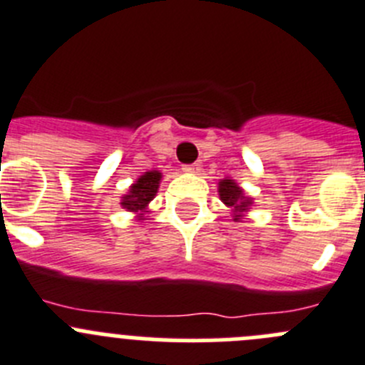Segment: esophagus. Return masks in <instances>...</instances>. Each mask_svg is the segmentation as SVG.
<instances>
[{"instance_id": "34e87169", "label": "esophagus", "mask_w": 365, "mask_h": 365, "mask_svg": "<svg viewBox=\"0 0 365 365\" xmlns=\"http://www.w3.org/2000/svg\"><path fill=\"white\" fill-rule=\"evenodd\" d=\"M182 170L188 173H199L200 172V165L199 163H192V165H185L182 166Z\"/></svg>"}]
</instances>
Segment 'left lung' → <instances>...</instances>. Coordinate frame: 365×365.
I'll return each instance as SVG.
<instances>
[{"mask_svg": "<svg viewBox=\"0 0 365 365\" xmlns=\"http://www.w3.org/2000/svg\"><path fill=\"white\" fill-rule=\"evenodd\" d=\"M218 193H220V199L225 206L232 207L235 210V220L242 217V211L247 210L251 206V199L244 195L242 188H238V185L235 180L231 179H224L220 180V185H218Z\"/></svg>", "mask_w": 365, "mask_h": 365, "instance_id": "1", "label": "left lung"}]
</instances>
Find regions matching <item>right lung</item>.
I'll use <instances>...</instances> for the list:
<instances>
[{
	"instance_id": "1",
	"label": "right lung",
	"mask_w": 365,
	"mask_h": 365,
	"mask_svg": "<svg viewBox=\"0 0 365 365\" xmlns=\"http://www.w3.org/2000/svg\"><path fill=\"white\" fill-rule=\"evenodd\" d=\"M159 180H161V173H159L158 170L145 172V175H141L140 179L130 186V192H128V195L123 197L121 206L127 207L128 211H143L145 207H147V204L150 202V200L154 199L155 193H158Z\"/></svg>"
}]
</instances>
